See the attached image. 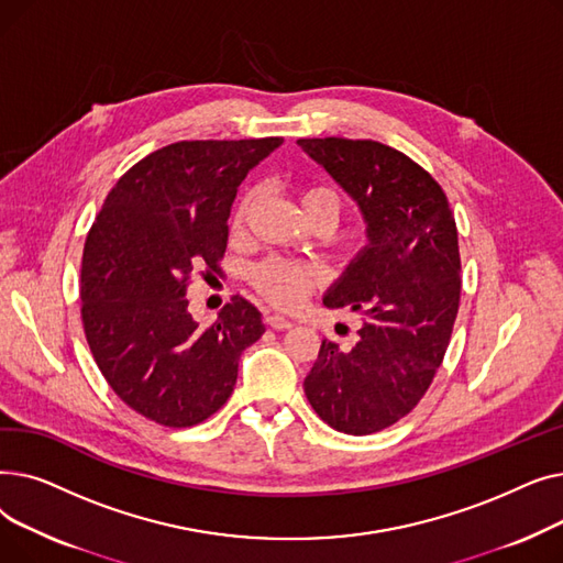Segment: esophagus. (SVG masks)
Masks as SVG:
<instances>
[{"label":"esophagus","instance_id":"obj_1","mask_svg":"<svg viewBox=\"0 0 563 563\" xmlns=\"http://www.w3.org/2000/svg\"><path fill=\"white\" fill-rule=\"evenodd\" d=\"M266 323H269L272 329H278V331H285V329H291L294 323L291 319L283 317V314H266Z\"/></svg>","mask_w":563,"mask_h":563}]
</instances>
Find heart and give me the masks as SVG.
Segmentation results:
<instances>
[{"label": "heart", "mask_w": 563, "mask_h": 563, "mask_svg": "<svg viewBox=\"0 0 563 563\" xmlns=\"http://www.w3.org/2000/svg\"><path fill=\"white\" fill-rule=\"evenodd\" d=\"M299 205H301V212L308 221L329 219L331 223H335L342 212L340 194L327 185L303 187L299 194ZM251 210H253V196H244L242 202L236 205L234 217H232L234 232H244ZM319 278H321V274L317 266L283 260V257L264 260L262 264L255 266L251 274L255 289L266 301H272L278 308L299 306L306 299V294L319 283Z\"/></svg>", "instance_id": "1"}]
</instances>
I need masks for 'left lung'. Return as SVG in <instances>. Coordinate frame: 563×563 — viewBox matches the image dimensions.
I'll return each mask as SVG.
<instances>
[{"instance_id": "left-lung-1", "label": "left lung", "mask_w": 563, "mask_h": 563, "mask_svg": "<svg viewBox=\"0 0 563 563\" xmlns=\"http://www.w3.org/2000/svg\"><path fill=\"white\" fill-rule=\"evenodd\" d=\"M297 143L358 202L369 242L323 297L361 312L358 340H323L303 390L329 427L376 433L418 406L448 351L461 299L456 221L433 177L386 143Z\"/></svg>"}]
</instances>
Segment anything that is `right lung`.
<instances>
[{"instance_id": "add662e5", "label": "right lung", "mask_w": 563, "mask_h": 563, "mask_svg": "<svg viewBox=\"0 0 563 563\" xmlns=\"http://www.w3.org/2000/svg\"><path fill=\"white\" fill-rule=\"evenodd\" d=\"M280 136L177 141L136 162L104 198L81 257L86 342L111 386L162 427L205 422L228 401L260 310L232 297L212 327L189 314L198 266L221 272L236 187Z\"/></svg>"}]
</instances>
